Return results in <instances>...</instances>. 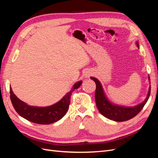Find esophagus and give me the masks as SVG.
Listing matches in <instances>:
<instances>
[{
  "instance_id": "obj_1",
  "label": "esophagus",
  "mask_w": 158,
  "mask_h": 158,
  "mask_svg": "<svg viewBox=\"0 0 158 158\" xmlns=\"http://www.w3.org/2000/svg\"><path fill=\"white\" fill-rule=\"evenodd\" d=\"M90 75H91V73H89V71H85L84 74L85 78H88Z\"/></svg>"
}]
</instances>
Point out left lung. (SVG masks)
<instances>
[{"label": "left lung", "mask_w": 158, "mask_h": 158, "mask_svg": "<svg viewBox=\"0 0 158 158\" xmlns=\"http://www.w3.org/2000/svg\"><path fill=\"white\" fill-rule=\"evenodd\" d=\"M136 44L138 48H139V44L136 41ZM90 78L93 80L95 84H96V89L95 93V99L96 106L101 113L102 115L106 118L114 121L123 122L128 121L129 119L135 117L136 114L139 113L142 108L144 107L147 101L149 99L150 95V86L148 89L147 96L144 102L141 103L136 105L133 107H127L122 106L119 105L114 104L109 101L108 98L104 92V89L102 87V85L99 80L95 77H92ZM148 80L150 82V77L148 76Z\"/></svg>", "instance_id": "obj_1"}]
</instances>
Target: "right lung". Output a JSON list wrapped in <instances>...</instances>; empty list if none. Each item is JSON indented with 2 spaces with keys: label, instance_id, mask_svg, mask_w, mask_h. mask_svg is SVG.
Listing matches in <instances>:
<instances>
[{
  "label": "right lung",
  "instance_id": "obj_1",
  "mask_svg": "<svg viewBox=\"0 0 158 158\" xmlns=\"http://www.w3.org/2000/svg\"><path fill=\"white\" fill-rule=\"evenodd\" d=\"M82 82V80L76 82L70 92L66 94L60 101L50 106L37 107L27 105L17 98L14 94L11 87L10 88V99L14 108L22 117L34 123L49 125L51 123L59 121L64 116L69 107L72 93L75 89L80 86Z\"/></svg>",
  "mask_w": 158,
  "mask_h": 158
}]
</instances>
